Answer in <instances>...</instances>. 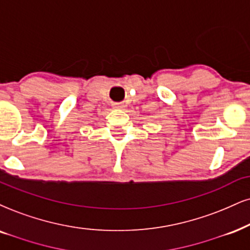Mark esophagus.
Listing matches in <instances>:
<instances>
[{
	"instance_id": "1",
	"label": "esophagus",
	"mask_w": 250,
	"mask_h": 250,
	"mask_svg": "<svg viewBox=\"0 0 250 250\" xmlns=\"http://www.w3.org/2000/svg\"><path fill=\"white\" fill-rule=\"evenodd\" d=\"M113 106H115V107H120V109H122V107H124V105H123L122 103H116V104H113Z\"/></svg>"
}]
</instances>
